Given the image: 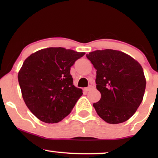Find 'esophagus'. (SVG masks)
Returning <instances> with one entry per match:
<instances>
[{
  "label": "esophagus",
  "instance_id": "1",
  "mask_svg": "<svg viewBox=\"0 0 158 158\" xmlns=\"http://www.w3.org/2000/svg\"><path fill=\"white\" fill-rule=\"evenodd\" d=\"M93 89H94V86L90 85L89 86H88V87L85 88V91H89V90H91Z\"/></svg>",
  "mask_w": 158,
  "mask_h": 158
}]
</instances>
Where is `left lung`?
Instances as JSON below:
<instances>
[{
	"instance_id": "8db88e82",
	"label": "left lung",
	"mask_w": 158,
	"mask_h": 158,
	"mask_svg": "<svg viewBox=\"0 0 158 158\" xmlns=\"http://www.w3.org/2000/svg\"><path fill=\"white\" fill-rule=\"evenodd\" d=\"M86 57L96 70V88L101 94L94 103L98 115L109 124L126 122L142 103L146 87L143 69L122 52L96 50Z\"/></svg>"
}]
</instances>
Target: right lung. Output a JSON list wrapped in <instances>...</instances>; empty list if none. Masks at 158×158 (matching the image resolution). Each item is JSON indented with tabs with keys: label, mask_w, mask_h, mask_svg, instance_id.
Returning a JSON list of instances; mask_svg holds the SVG:
<instances>
[{
	"label": "right lung",
	"mask_w": 158,
	"mask_h": 158,
	"mask_svg": "<svg viewBox=\"0 0 158 158\" xmlns=\"http://www.w3.org/2000/svg\"><path fill=\"white\" fill-rule=\"evenodd\" d=\"M85 52L49 47L31 54L18 75L23 101L43 122L53 124L69 115L83 90L73 85L70 68Z\"/></svg>",
	"instance_id": "1"
}]
</instances>
